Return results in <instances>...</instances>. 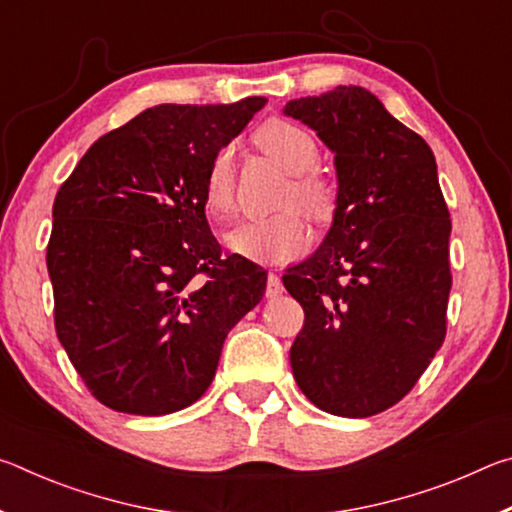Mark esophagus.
<instances>
[{"label": "esophagus", "mask_w": 512, "mask_h": 512, "mask_svg": "<svg viewBox=\"0 0 512 512\" xmlns=\"http://www.w3.org/2000/svg\"><path fill=\"white\" fill-rule=\"evenodd\" d=\"M282 291H284V287H282L280 275H275V273L268 275V282H266V298H277Z\"/></svg>", "instance_id": "obj_1"}]
</instances>
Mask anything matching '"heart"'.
Here are the masks:
<instances>
[{"label": "heart", "mask_w": 512, "mask_h": 512, "mask_svg": "<svg viewBox=\"0 0 512 512\" xmlns=\"http://www.w3.org/2000/svg\"><path fill=\"white\" fill-rule=\"evenodd\" d=\"M257 144L266 155L280 164L291 176V189L284 196V205H298L311 219L325 221L334 212V192L323 178L311 173L318 162V146L305 128L287 119H271L257 131ZM203 196L207 210L228 214L235 203V151L223 146L205 173ZM225 244L253 262H284L305 253L309 246V228L296 210H284L262 219L237 223Z\"/></svg>", "instance_id": "1"}]
</instances>
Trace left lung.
Instances as JSON below:
<instances>
[{
  "label": "left lung",
  "instance_id": "1",
  "mask_svg": "<svg viewBox=\"0 0 512 512\" xmlns=\"http://www.w3.org/2000/svg\"><path fill=\"white\" fill-rule=\"evenodd\" d=\"M334 153L327 235L282 275L305 309L289 359L300 391L341 418H368L411 391L445 341L452 221L429 144L359 85L293 99Z\"/></svg>",
  "mask_w": 512,
  "mask_h": 512
}]
</instances>
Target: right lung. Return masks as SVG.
Wrapping results in <instances>:
<instances>
[{
    "label": "right lung",
    "instance_id": "1",
    "mask_svg": "<svg viewBox=\"0 0 512 512\" xmlns=\"http://www.w3.org/2000/svg\"><path fill=\"white\" fill-rule=\"evenodd\" d=\"M264 97L160 103L99 137L54 201L47 268L56 334L108 409L167 415L212 384L232 327L262 300L266 271L221 257L205 173Z\"/></svg>",
    "mask_w": 512,
    "mask_h": 512
}]
</instances>
